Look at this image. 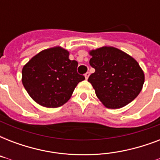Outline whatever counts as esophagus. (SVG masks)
Returning <instances> with one entry per match:
<instances>
[{"instance_id": "obj_1", "label": "esophagus", "mask_w": 160, "mask_h": 160, "mask_svg": "<svg viewBox=\"0 0 160 160\" xmlns=\"http://www.w3.org/2000/svg\"><path fill=\"white\" fill-rule=\"evenodd\" d=\"M89 76H90V72H86L85 74V79H86V80H87L88 78H89Z\"/></svg>"}]
</instances>
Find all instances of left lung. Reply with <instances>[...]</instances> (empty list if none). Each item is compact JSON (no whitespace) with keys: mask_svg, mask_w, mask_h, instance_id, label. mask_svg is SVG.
Returning a JSON list of instances; mask_svg holds the SVG:
<instances>
[{"mask_svg":"<svg viewBox=\"0 0 160 160\" xmlns=\"http://www.w3.org/2000/svg\"><path fill=\"white\" fill-rule=\"evenodd\" d=\"M90 54V65L95 71L88 81L101 102L109 109H119L134 100L144 82L143 70L134 58L114 47H101Z\"/></svg>","mask_w":160,"mask_h":160,"instance_id":"left-lung-1","label":"left lung"}]
</instances>
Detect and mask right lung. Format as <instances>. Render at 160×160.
Listing matches in <instances>:
<instances>
[{"instance_id":"1","label":"right lung","mask_w":160,"mask_h":160,"mask_svg":"<svg viewBox=\"0 0 160 160\" xmlns=\"http://www.w3.org/2000/svg\"><path fill=\"white\" fill-rule=\"evenodd\" d=\"M78 62L61 47L42 51L22 69V84L36 103L57 108L66 103L85 76L77 73Z\"/></svg>"}]
</instances>
